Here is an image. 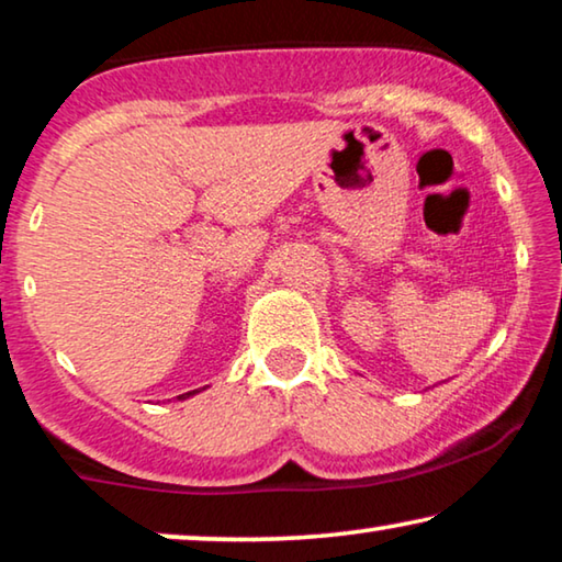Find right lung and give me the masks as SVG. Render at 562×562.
<instances>
[{
	"mask_svg": "<svg viewBox=\"0 0 562 562\" xmlns=\"http://www.w3.org/2000/svg\"><path fill=\"white\" fill-rule=\"evenodd\" d=\"M194 393H200V390H190V393H184V395H180V397L184 401V397H190V395H194Z\"/></svg>",
	"mask_w": 562,
	"mask_h": 562,
	"instance_id": "add662e5",
	"label": "right lung"
}]
</instances>
